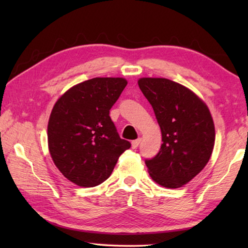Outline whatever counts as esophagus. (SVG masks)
Wrapping results in <instances>:
<instances>
[{
	"label": "esophagus",
	"mask_w": 248,
	"mask_h": 248,
	"mask_svg": "<svg viewBox=\"0 0 248 248\" xmlns=\"http://www.w3.org/2000/svg\"><path fill=\"white\" fill-rule=\"evenodd\" d=\"M140 143H141V138H139V139H137V140H133V141L131 142L132 149H137L138 146H139Z\"/></svg>",
	"instance_id": "obj_1"
}]
</instances>
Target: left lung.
<instances>
[{"label":"left lung","mask_w":248,"mask_h":248,"mask_svg":"<svg viewBox=\"0 0 248 248\" xmlns=\"http://www.w3.org/2000/svg\"><path fill=\"white\" fill-rule=\"evenodd\" d=\"M138 84L152 105L162 132L159 152L145 159L149 173L163 187H182L204 169L211 156L216 139L211 114L182 84L161 78H142Z\"/></svg>","instance_id":"left-lung-1"}]
</instances>
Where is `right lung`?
<instances>
[{
    "label": "right lung",
    "mask_w": 248,
    "mask_h": 248,
    "mask_svg": "<svg viewBox=\"0 0 248 248\" xmlns=\"http://www.w3.org/2000/svg\"><path fill=\"white\" fill-rule=\"evenodd\" d=\"M127 83L123 78L87 79L54 104L48 123L49 152L62 175L79 187L104 183L131 146L109 116Z\"/></svg>",
    "instance_id": "1"
}]
</instances>
